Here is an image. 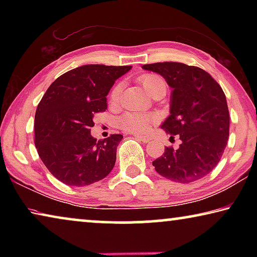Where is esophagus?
Instances as JSON below:
<instances>
[{"mask_svg":"<svg viewBox=\"0 0 257 257\" xmlns=\"http://www.w3.org/2000/svg\"><path fill=\"white\" fill-rule=\"evenodd\" d=\"M135 137L136 138H138V139H141V141L143 142V143H149L151 139H150V137H147V136H143V135H138V134H135L134 135Z\"/></svg>","mask_w":257,"mask_h":257,"instance_id":"34e87169","label":"esophagus"}]
</instances>
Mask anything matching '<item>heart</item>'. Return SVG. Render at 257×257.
Instances as JSON below:
<instances>
[{
    "instance_id": "1",
    "label": "heart",
    "mask_w": 257,
    "mask_h": 257,
    "mask_svg": "<svg viewBox=\"0 0 257 257\" xmlns=\"http://www.w3.org/2000/svg\"><path fill=\"white\" fill-rule=\"evenodd\" d=\"M141 82L145 90L150 95L153 94L155 90L164 88L165 89V82L164 80L158 75H144L141 77ZM121 92V84L115 85L113 87L110 94V99L112 102L118 101ZM154 122V118L149 114H143V113H135L129 112L121 118L120 124L123 129L128 130L132 133H144L151 127V124Z\"/></svg>"
}]
</instances>
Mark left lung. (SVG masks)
I'll use <instances>...</instances> for the list:
<instances>
[{"mask_svg":"<svg viewBox=\"0 0 257 257\" xmlns=\"http://www.w3.org/2000/svg\"><path fill=\"white\" fill-rule=\"evenodd\" d=\"M144 70L162 76L171 87L170 115L161 124L181 141L177 150L165 147L153 161L156 172L169 180L188 184L214 169L229 138V110L221 86L210 73L179 62L145 64Z\"/></svg>","mask_w":257,"mask_h":257,"instance_id":"8db88e82","label":"left lung"}]
</instances>
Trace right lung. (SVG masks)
<instances>
[{
  "instance_id": "add662e5",
  "label": "right lung",
  "mask_w": 257,
  "mask_h": 257,
  "mask_svg": "<svg viewBox=\"0 0 257 257\" xmlns=\"http://www.w3.org/2000/svg\"><path fill=\"white\" fill-rule=\"evenodd\" d=\"M132 66L87 64L52 82L35 114V145L43 163L68 186L92 185L115 164L122 135L97 141L90 135L94 114L106 110V95Z\"/></svg>"
}]
</instances>
